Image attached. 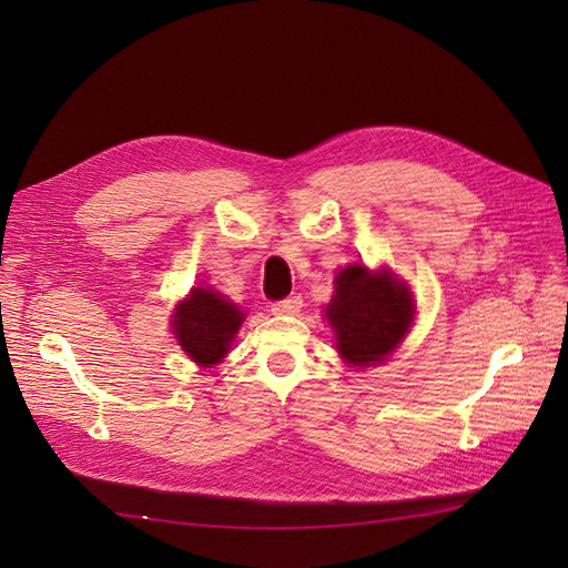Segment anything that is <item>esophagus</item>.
Masks as SVG:
<instances>
[{
	"label": "esophagus",
	"mask_w": 568,
	"mask_h": 568,
	"mask_svg": "<svg viewBox=\"0 0 568 568\" xmlns=\"http://www.w3.org/2000/svg\"><path fill=\"white\" fill-rule=\"evenodd\" d=\"M303 307V298L301 296H288V298H282L277 303H272V311L277 315H296Z\"/></svg>",
	"instance_id": "1"
}]
</instances>
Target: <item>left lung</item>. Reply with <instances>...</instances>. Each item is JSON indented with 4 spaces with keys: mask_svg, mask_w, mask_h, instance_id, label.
<instances>
[{
    "mask_svg": "<svg viewBox=\"0 0 568 568\" xmlns=\"http://www.w3.org/2000/svg\"><path fill=\"white\" fill-rule=\"evenodd\" d=\"M417 303L409 286L388 267L363 263L343 267L324 317L336 334V351L351 367H374L400 346L415 322Z\"/></svg>",
    "mask_w": 568,
    "mask_h": 568,
    "instance_id": "left-lung-1",
    "label": "left lung"
}]
</instances>
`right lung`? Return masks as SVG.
I'll return each mask as SVG.
<instances>
[{
    "instance_id": "right-lung-1",
    "label": "right lung",
    "mask_w": 568,
    "mask_h": 568,
    "mask_svg": "<svg viewBox=\"0 0 568 568\" xmlns=\"http://www.w3.org/2000/svg\"><path fill=\"white\" fill-rule=\"evenodd\" d=\"M244 311L227 301L220 291L194 286L189 296L175 305L173 334L182 351L199 367H213L225 359L232 341L244 324Z\"/></svg>"
}]
</instances>
